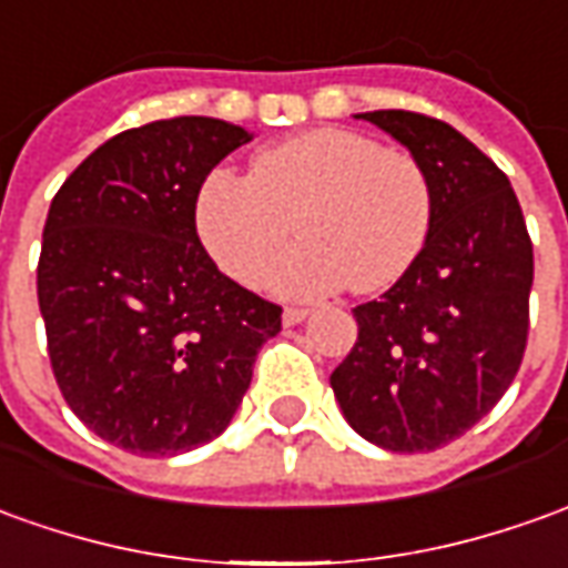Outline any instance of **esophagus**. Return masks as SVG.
Here are the masks:
<instances>
[{"label": "esophagus", "instance_id": "obj_1", "mask_svg": "<svg viewBox=\"0 0 568 568\" xmlns=\"http://www.w3.org/2000/svg\"><path fill=\"white\" fill-rule=\"evenodd\" d=\"M308 318V308L303 306H287L284 308V324L291 327V324H300V322H306Z\"/></svg>", "mask_w": 568, "mask_h": 568}]
</instances>
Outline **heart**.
I'll use <instances>...</instances> for the list:
<instances>
[{"label": "heart", "mask_w": 568, "mask_h": 568, "mask_svg": "<svg viewBox=\"0 0 568 568\" xmlns=\"http://www.w3.org/2000/svg\"><path fill=\"white\" fill-rule=\"evenodd\" d=\"M194 229L225 275L253 287L268 275L281 296L393 287L424 253L433 187L420 160L352 129H312L265 148L246 179L216 170L194 197Z\"/></svg>", "instance_id": "1"}]
</instances>
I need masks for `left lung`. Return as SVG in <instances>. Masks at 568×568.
<instances>
[{
    "label": "left lung",
    "mask_w": 568,
    "mask_h": 568,
    "mask_svg": "<svg viewBox=\"0 0 568 568\" xmlns=\"http://www.w3.org/2000/svg\"><path fill=\"white\" fill-rule=\"evenodd\" d=\"M426 170L433 229L381 300L352 308L358 339L331 374L349 426L386 452H436L495 408L529 339L531 241L510 179L457 129L371 111Z\"/></svg>",
    "instance_id": "8db88e82"
}]
</instances>
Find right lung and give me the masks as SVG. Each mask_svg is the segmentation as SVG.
I'll return each mask as SVG.
<instances>
[{
	"instance_id": "1",
	"label": "right lung",
	"mask_w": 568,
	"mask_h": 568,
	"mask_svg": "<svg viewBox=\"0 0 568 568\" xmlns=\"http://www.w3.org/2000/svg\"><path fill=\"white\" fill-rule=\"evenodd\" d=\"M246 129L172 116L95 148L58 187L37 268L54 381L123 452L170 457L216 439L281 306L225 277L194 229L203 179Z\"/></svg>"
}]
</instances>
